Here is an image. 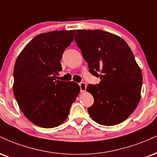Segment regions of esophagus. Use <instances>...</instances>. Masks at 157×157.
<instances>
[{
  "instance_id": "1",
  "label": "esophagus",
  "mask_w": 157,
  "mask_h": 157,
  "mask_svg": "<svg viewBox=\"0 0 157 157\" xmlns=\"http://www.w3.org/2000/svg\"><path fill=\"white\" fill-rule=\"evenodd\" d=\"M80 91L81 92H85L86 90V84L85 82H80Z\"/></svg>"
}]
</instances>
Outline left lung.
Returning <instances> with one entry per match:
<instances>
[{"label":"left lung","instance_id":"8db88e82","mask_svg":"<svg viewBox=\"0 0 157 157\" xmlns=\"http://www.w3.org/2000/svg\"><path fill=\"white\" fill-rule=\"evenodd\" d=\"M75 40L89 71L101 80L87 87L94 99L88 108L90 116L105 126L124 121L139 104L143 83L142 71L129 45L101 30H77Z\"/></svg>","mask_w":157,"mask_h":157}]
</instances>
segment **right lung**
<instances>
[{
  "label": "right lung",
  "mask_w": 157,
  "mask_h": 157,
  "mask_svg": "<svg viewBox=\"0 0 157 157\" xmlns=\"http://www.w3.org/2000/svg\"><path fill=\"white\" fill-rule=\"evenodd\" d=\"M75 32L55 31L37 35L15 62L14 95L26 118L40 127L63 124L80 93L76 82L56 80L62 70V55L73 41Z\"/></svg>",
  "instance_id": "obj_1"
}]
</instances>
